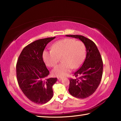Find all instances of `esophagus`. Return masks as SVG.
Returning <instances> with one entry per match:
<instances>
[{
  "instance_id": "1",
  "label": "esophagus",
  "mask_w": 121,
  "mask_h": 121,
  "mask_svg": "<svg viewBox=\"0 0 121 121\" xmlns=\"http://www.w3.org/2000/svg\"><path fill=\"white\" fill-rule=\"evenodd\" d=\"M58 79H59V80H61V79H62V77H58Z\"/></svg>"
}]
</instances>
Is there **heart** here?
<instances>
[{
	"label": "heart",
	"instance_id": "heart-1",
	"mask_svg": "<svg viewBox=\"0 0 121 121\" xmlns=\"http://www.w3.org/2000/svg\"><path fill=\"white\" fill-rule=\"evenodd\" d=\"M84 43L72 38L59 40L52 45V50L43 51V60L49 67H54L61 58L62 63L56 66L52 71L55 76H66L72 69L79 67L85 56Z\"/></svg>",
	"mask_w": 121,
	"mask_h": 121
}]
</instances>
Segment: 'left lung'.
<instances>
[{"label": "left lung", "mask_w": 121, "mask_h": 121, "mask_svg": "<svg viewBox=\"0 0 121 121\" xmlns=\"http://www.w3.org/2000/svg\"><path fill=\"white\" fill-rule=\"evenodd\" d=\"M78 38L86 48V56L83 65L74 75L76 78L70 79L69 91L78 98L84 99L94 94L101 82L103 72V62L96 44L82 35H66Z\"/></svg>", "instance_id": "left-lung-1"}]
</instances>
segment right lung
Here are the masks:
<instances>
[{
    "label": "right lung",
    "instance_id": "obj_1",
    "mask_svg": "<svg viewBox=\"0 0 121 121\" xmlns=\"http://www.w3.org/2000/svg\"><path fill=\"white\" fill-rule=\"evenodd\" d=\"M56 37L34 41L25 47L17 59L16 71L20 88L28 99L37 104L47 103L53 96L56 78H48L43 54L46 45Z\"/></svg>",
    "mask_w": 121,
    "mask_h": 121
}]
</instances>
